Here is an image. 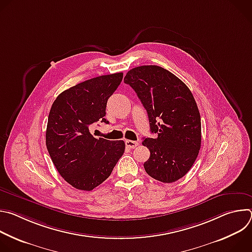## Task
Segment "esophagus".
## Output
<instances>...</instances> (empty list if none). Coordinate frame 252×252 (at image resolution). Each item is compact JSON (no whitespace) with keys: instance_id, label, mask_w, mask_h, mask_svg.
<instances>
[{"instance_id":"1","label":"esophagus","mask_w":252,"mask_h":252,"mask_svg":"<svg viewBox=\"0 0 252 252\" xmlns=\"http://www.w3.org/2000/svg\"><path fill=\"white\" fill-rule=\"evenodd\" d=\"M126 146L129 149H135L138 146V141H133V140H126Z\"/></svg>"}]
</instances>
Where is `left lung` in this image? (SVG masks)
<instances>
[{
	"label": "left lung",
	"instance_id": "1",
	"mask_svg": "<svg viewBox=\"0 0 252 252\" xmlns=\"http://www.w3.org/2000/svg\"><path fill=\"white\" fill-rule=\"evenodd\" d=\"M147 110L151 131L142 145L151 152L143 163L147 173L169 184L185 176L194 163L201 145L200 115L187 85L158 65H140L124 79Z\"/></svg>",
	"mask_w": 252,
	"mask_h": 252
}]
</instances>
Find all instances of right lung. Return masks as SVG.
Returning <instances> with one entry per match:
<instances>
[{
	"instance_id": "obj_1",
	"label": "right lung",
	"mask_w": 252,
	"mask_h": 252,
	"mask_svg": "<svg viewBox=\"0 0 252 252\" xmlns=\"http://www.w3.org/2000/svg\"><path fill=\"white\" fill-rule=\"evenodd\" d=\"M123 73L100 76L63 91L48 119L46 146L59 173L81 190H93L109 177L125 153L124 140L94 138L91 125L109 124L105 107L123 80Z\"/></svg>"
}]
</instances>
